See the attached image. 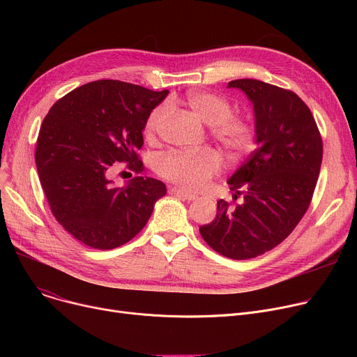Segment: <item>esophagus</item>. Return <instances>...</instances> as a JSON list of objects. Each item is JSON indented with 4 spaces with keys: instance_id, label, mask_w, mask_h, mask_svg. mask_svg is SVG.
Returning a JSON list of instances; mask_svg holds the SVG:
<instances>
[{
    "instance_id": "34e87169",
    "label": "esophagus",
    "mask_w": 357,
    "mask_h": 357,
    "mask_svg": "<svg viewBox=\"0 0 357 357\" xmlns=\"http://www.w3.org/2000/svg\"><path fill=\"white\" fill-rule=\"evenodd\" d=\"M171 194H172V195H176V197H179V198H182V199H186V201H194V199L198 198L195 194L185 192V191H182V190H179V188H172V190H171Z\"/></svg>"
}]
</instances>
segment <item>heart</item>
<instances>
[{
	"label": "heart",
	"instance_id": "b5f03b06",
	"mask_svg": "<svg viewBox=\"0 0 357 357\" xmlns=\"http://www.w3.org/2000/svg\"><path fill=\"white\" fill-rule=\"evenodd\" d=\"M185 102L199 120L211 126V135L231 155H241L252 147L255 137L252 124L230 114L231 105L226 98L213 92L191 91L186 93ZM167 116L166 105L158 107L149 116L144 130L147 139L153 140L160 133ZM218 171L220 159L211 150L199 153H169L159 162L160 175L190 192L204 190Z\"/></svg>",
	"mask_w": 357,
	"mask_h": 357
}]
</instances>
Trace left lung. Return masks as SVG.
<instances>
[{
    "instance_id": "left-lung-1",
    "label": "left lung",
    "mask_w": 357,
    "mask_h": 357,
    "mask_svg": "<svg viewBox=\"0 0 357 357\" xmlns=\"http://www.w3.org/2000/svg\"><path fill=\"white\" fill-rule=\"evenodd\" d=\"M253 105L256 150L227 183L236 207L220 199L217 215L199 227L220 255L245 260L282 243L308 210L323 160V142L310 108L292 91L257 79H236Z\"/></svg>"
}]
</instances>
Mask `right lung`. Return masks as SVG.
Wrapping results in <instances>:
<instances>
[{"label":"right lung","mask_w":357,"mask_h":357,"mask_svg":"<svg viewBox=\"0 0 357 357\" xmlns=\"http://www.w3.org/2000/svg\"><path fill=\"white\" fill-rule=\"evenodd\" d=\"M167 93L102 79L70 91L47 112L37 139V172L54 218L84 245L123 246L166 194L155 178L136 176L117 186L109 174L119 162L142 171L136 150L150 112Z\"/></svg>","instance_id":"obj_1"}]
</instances>
